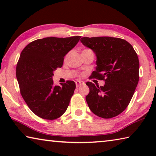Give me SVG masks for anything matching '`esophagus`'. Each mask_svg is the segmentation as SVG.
Masks as SVG:
<instances>
[{
	"label": "esophagus",
	"mask_w": 156,
	"mask_h": 156,
	"mask_svg": "<svg viewBox=\"0 0 156 156\" xmlns=\"http://www.w3.org/2000/svg\"><path fill=\"white\" fill-rule=\"evenodd\" d=\"M84 84V83L83 81H76V87H80L81 85H83V84Z\"/></svg>",
	"instance_id": "1"
}]
</instances>
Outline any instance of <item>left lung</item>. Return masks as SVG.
Returning a JSON list of instances; mask_svg holds the SVG:
<instances>
[{
	"label": "left lung",
	"mask_w": 156,
	"mask_h": 156,
	"mask_svg": "<svg viewBox=\"0 0 156 156\" xmlns=\"http://www.w3.org/2000/svg\"><path fill=\"white\" fill-rule=\"evenodd\" d=\"M81 43L96 56L92 78L105 80L104 86L87 82L86 101L95 115L112 118L122 113L130 102L139 80V60L130 43L113 37H83Z\"/></svg>",
	"instance_id": "8db88e82"
}]
</instances>
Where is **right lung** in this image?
Wrapping results in <instances>:
<instances>
[{"label": "right lung", "instance_id": "add662e5", "mask_svg": "<svg viewBox=\"0 0 156 156\" xmlns=\"http://www.w3.org/2000/svg\"><path fill=\"white\" fill-rule=\"evenodd\" d=\"M80 36L47 37L28 44L16 66L20 94L29 108L38 117L55 120L67 110L76 89L73 81L54 85L52 77L61 67L64 57L78 43Z\"/></svg>", "mask_w": 156, "mask_h": 156}]
</instances>
